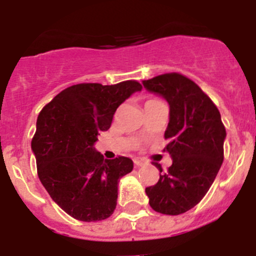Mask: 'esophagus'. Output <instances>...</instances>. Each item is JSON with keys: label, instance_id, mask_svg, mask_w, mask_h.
I'll return each instance as SVG.
<instances>
[{"label": "esophagus", "instance_id": "34e87169", "mask_svg": "<svg viewBox=\"0 0 256 256\" xmlns=\"http://www.w3.org/2000/svg\"><path fill=\"white\" fill-rule=\"evenodd\" d=\"M133 162H134V165H136V166H142V165H144V160L134 159V160H133Z\"/></svg>", "mask_w": 256, "mask_h": 256}]
</instances>
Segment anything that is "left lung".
<instances>
[{"label":"left lung","instance_id":"1","mask_svg":"<svg viewBox=\"0 0 256 256\" xmlns=\"http://www.w3.org/2000/svg\"><path fill=\"white\" fill-rule=\"evenodd\" d=\"M142 83L168 101L164 151L173 159L166 172L155 162L162 174L146 187V195L155 212L178 216L198 205L216 180L224 159V124L212 98L183 74L165 73Z\"/></svg>","mask_w":256,"mask_h":256}]
</instances>
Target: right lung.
Wrapping results in <instances>:
<instances>
[{
    "label": "right lung",
    "mask_w": 256,
    "mask_h": 256,
    "mask_svg": "<svg viewBox=\"0 0 256 256\" xmlns=\"http://www.w3.org/2000/svg\"><path fill=\"white\" fill-rule=\"evenodd\" d=\"M141 90L137 80L79 83L65 88L40 110L32 140L38 177L70 216L96 222L114 212L118 183L132 172L133 162L126 156L104 159L94 144L98 133L110 128L119 105Z\"/></svg>",
    "instance_id": "add662e5"
}]
</instances>
